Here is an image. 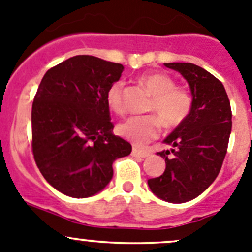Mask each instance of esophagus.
<instances>
[{
    "mask_svg": "<svg viewBox=\"0 0 252 252\" xmlns=\"http://www.w3.org/2000/svg\"><path fill=\"white\" fill-rule=\"evenodd\" d=\"M133 156L136 157H147L150 156V151L147 150H140V149H136V147H133V151H131Z\"/></svg>",
    "mask_w": 252,
    "mask_h": 252,
    "instance_id": "1",
    "label": "esophagus"
}]
</instances>
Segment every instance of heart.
Returning <instances> with one entry per match:
<instances>
[{
  "instance_id": "1",
  "label": "heart",
  "mask_w": 252,
  "mask_h": 252,
  "mask_svg": "<svg viewBox=\"0 0 252 252\" xmlns=\"http://www.w3.org/2000/svg\"><path fill=\"white\" fill-rule=\"evenodd\" d=\"M140 81L152 94L150 114L144 117H129L118 126V133L135 145L149 142L158 135L162 122L166 128L174 129L182 126L191 113L194 98L191 93L183 86H175L173 78L164 73H150L142 75ZM123 81L112 83L106 93L107 106L116 113H123Z\"/></svg>"
}]
</instances>
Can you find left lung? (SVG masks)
Masks as SVG:
<instances>
[{"mask_svg":"<svg viewBox=\"0 0 252 252\" xmlns=\"http://www.w3.org/2000/svg\"><path fill=\"white\" fill-rule=\"evenodd\" d=\"M164 65L187 79L194 107L164 139L172 147L158 152L166 159V169L147 184L159 199L182 204L204 192L220 173L232 130V108L223 84L204 68L192 63Z\"/></svg>","mask_w":252,"mask_h":252,"instance_id":"1","label":"left lung"}]
</instances>
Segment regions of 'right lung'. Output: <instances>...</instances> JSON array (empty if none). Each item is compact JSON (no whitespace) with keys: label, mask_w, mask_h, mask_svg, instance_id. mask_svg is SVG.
<instances>
[{"label":"right lung","mask_w":252,"mask_h":252,"mask_svg":"<svg viewBox=\"0 0 252 252\" xmlns=\"http://www.w3.org/2000/svg\"><path fill=\"white\" fill-rule=\"evenodd\" d=\"M124 67L79 55L50 68L32 110L35 163L55 189L70 197H89L113 177L114 159L131 145L112 134L106 93Z\"/></svg>","instance_id":"1"}]
</instances>
